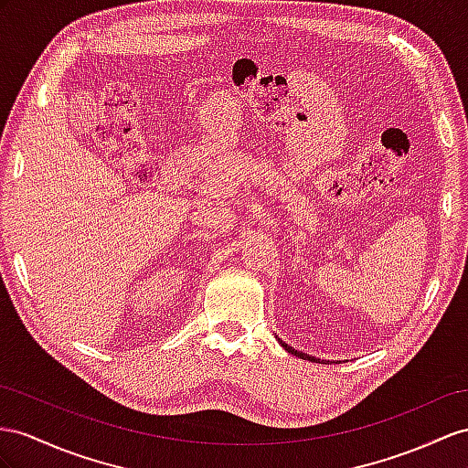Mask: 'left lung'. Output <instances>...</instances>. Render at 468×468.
<instances>
[{
  "label": "left lung",
  "instance_id": "obj_1",
  "mask_svg": "<svg viewBox=\"0 0 468 468\" xmlns=\"http://www.w3.org/2000/svg\"><path fill=\"white\" fill-rule=\"evenodd\" d=\"M279 342H281V346L282 348L289 352V354H292V356H298V357H303V359H310V362H320V359H316V357H313V356H308V354H303V352H296L292 346H289V344H284L281 338H279Z\"/></svg>",
  "mask_w": 468,
  "mask_h": 468
}]
</instances>
